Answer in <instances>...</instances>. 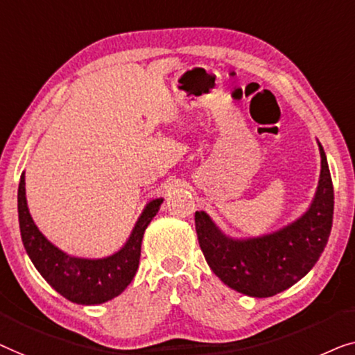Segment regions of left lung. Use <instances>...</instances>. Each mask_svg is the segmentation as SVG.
Here are the masks:
<instances>
[{
  "label": "left lung",
  "instance_id": "left-lung-1",
  "mask_svg": "<svg viewBox=\"0 0 355 355\" xmlns=\"http://www.w3.org/2000/svg\"><path fill=\"white\" fill-rule=\"evenodd\" d=\"M315 198L302 217L275 233L233 239L223 234L206 212L194 214L198 241L212 272L238 293L270 297L297 283L315 266L328 243L333 223V182L325 151Z\"/></svg>",
  "mask_w": 355,
  "mask_h": 355
}]
</instances>
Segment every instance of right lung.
<instances>
[{"label":"right lung","mask_w":355,"mask_h":355,"mask_svg":"<svg viewBox=\"0 0 355 355\" xmlns=\"http://www.w3.org/2000/svg\"><path fill=\"white\" fill-rule=\"evenodd\" d=\"M162 201V198L153 199L146 204L121 251L104 259L71 257L49 243L30 217L26 177L22 173L17 191V209L24 248L42 277L69 301L83 306L111 301L132 283L141 256L144 230L157 214Z\"/></svg>","instance_id":"add662e5"}]
</instances>
